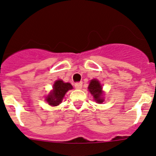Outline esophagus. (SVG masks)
I'll return each instance as SVG.
<instances>
[{"label":"esophagus","mask_w":156,"mask_h":156,"mask_svg":"<svg viewBox=\"0 0 156 156\" xmlns=\"http://www.w3.org/2000/svg\"><path fill=\"white\" fill-rule=\"evenodd\" d=\"M82 85H83V83H82L81 82H80V83H76L75 84V88L77 89V90H81L82 88Z\"/></svg>","instance_id":"1"}]
</instances>
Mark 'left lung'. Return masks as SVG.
Returning <instances> with one entry per match:
<instances>
[{"instance_id": "1", "label": "left lung", "mask_w": 156, "mask_h": 156, "mask_svg": "<svg viewBox=\"0 0 156 156\" xmlns=\"http://www.w3.org/2000/svg\"><path fill=\"white\" fill-rule=\"evenodd\" d=\"M88 90L93 96L95 101L98 104L103 103L104 101L103 98L104 92L102 90V86L97 79L91 80L90 84H89Z\"/></svg>"}]
</instances>
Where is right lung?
Here are the masks:
<instances>
[{
	"label": "right lung",
	"mask_w": 156,
	"mask_h": 156,
	"mask_svg": "<svg viewBox=\"0 0 156 156\" xmlns=\"http://www.w3.org/2000/svg\"><path fill=\"white\" fill-rule=\"evenodd\" d=\"M73 88L71 83H64L62 80H57L53 84V90L46 98V101L53 107L59 105L66 92Z\"/></svg>",
	"instance_id": "obj_1"
}]
</instances>
